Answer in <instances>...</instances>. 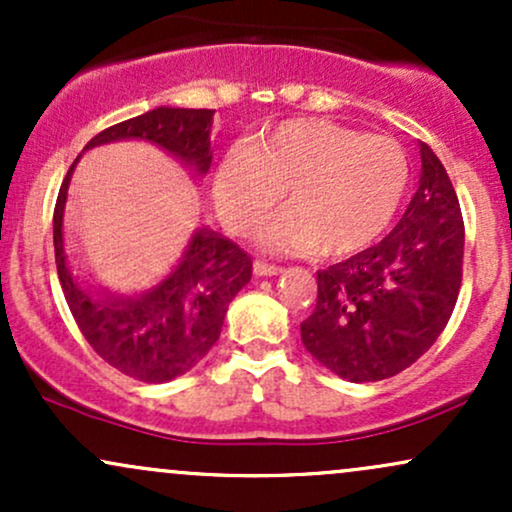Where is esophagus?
Instances as JSON below:
<instances>
[{
  "mask_svg": "<svg viewBox=\"0 0 512 512\" xmlns=\"http://www.w3.org/2000/svg\"><path fill=\"white\" fill-rule=\"evenodd\" d=\"M252 269H255L257 276H276V274H284V267H276V264H267V262H260V260L252 264Z\"/></svg>",
  "mask_w": 512,
  "mask_h": 512,
  "instance_id": "1",
  "label": "esophagus"
}]
</instances>
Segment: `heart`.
I'll use <instances>...</instances> for the list:
<instances>
[{"label":"heart","instance_id":"obj_1","mask_svg":"<svg viewBox=\"0 0 512 512\" xmlns=\"http://www.w3.org/2000/svg\"><path fill=\"white\" fill-rule=\"evenodd\" d=\"M407 180V156L395 139L327 120H289L233 146L216 168L211 195L236 233H248L284 195L289 207L257 231L264 248L339 257L380 238Z\"/></svg>","mask_w":512,"mask_h":512}]
</instances>
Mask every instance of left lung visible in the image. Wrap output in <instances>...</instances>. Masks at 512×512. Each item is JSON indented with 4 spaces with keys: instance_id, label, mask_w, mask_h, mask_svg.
<instances>
[{
    "instance_id": "1",
    "label": "left lung",
    "mask_w": 512,
    "mask_h": 512,
    "mask_svg": "<svg viewBox=\"0 0 512 512\" xmlns=\"http://www.w3.org/2000/svg\"><path fill=\"white\" fill-rule=\"evenodd\" d=\"M416 195L373 248L317 272V303L301 322L305 349L349 383L409 368L448 325L462 281L464 223L455 187L419 142Z\"/></svg>"
}]
</instances>
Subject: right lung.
Returning a JSON list of instances; mask_svg holds the SVG:
<instances>
[{
    "instance_id": "obj_1",
    "label": "right lung",
    "mask_w": 512,
    "mask_h": 512,
    "mask_svg": "<svg viewBox=\"0 0 512 512\" xmlns=\"http://www.w3.org/2000/svg\"><path fill=\"white\" fill-rule=\"evenodd\" d=\"M211 125L214 110L161 105L103 129L84 151L113 142H146L199 180L211 166ZM79 158L62 182L52 216L64 298L103 361L142 383H170L195 368L216 344L228 305L252 276L250 255L209 226H199L175 267L142 293H117L74 274L64 245V209Z\"/></svg>"
}]
</instances>
